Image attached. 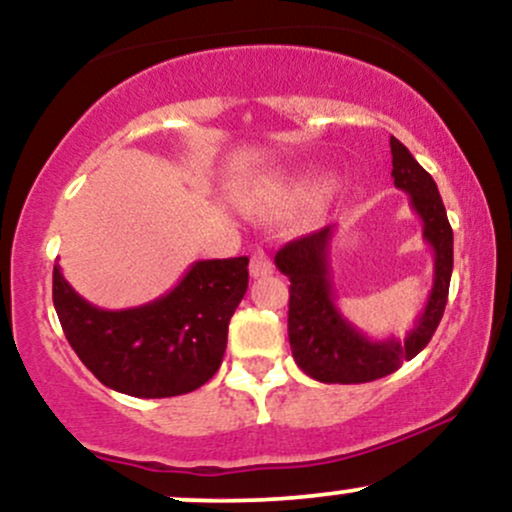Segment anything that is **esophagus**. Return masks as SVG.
<instances>
[{"label": "esophagus", "mask_w": 512, "mask_h": 512, "mask_svg": "<svg viewBox=\"0 0 512 512\" xmlns=\"http://www.w3.org/2000/svg\"><path fill=\"white\" fill-rule=\"evenodd\" d=\"M272 269H274L272 257H269L267 252L257 250L255 255H252V260H250V274H252V279H260V276L272 274Z\"/></svg>", "instance_id": "esophagus-1"}]
</instances>
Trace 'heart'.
Returning <instances> with one entry per match:
<instances>
[{"mask_svg":"<svg viewBox=\"0 0 512 512\" xmlns=\"http://www.w3.org/2000/svg\"><path fill=\"white\" fill-rule=\"evenodd\" d=\"M332 180L327 175H303L286 182H276L267 190V199L276 204H315L330 192Z\"/></svg>","mask_w":512,"mask_h":512,"instance_id":"heart-1","label":"heart"}]
</instances>
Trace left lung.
I'll list each match as a JSON object with an SVG mask.
<instances>
[{
    "label": "left lung",
    "mask_w": 512,
    "mask_h": 512,
    "mask_svg": "<svg viewBox=\"0 0 512 512\" xmlns=\"http://www.w3.org/2000/svg\"><path fill=\"white\" fill-rule=\"evenodd\" d=\"M392 178L409 195L411 209L424 221V240L433 248V289L424 313L404 339H370L356 330L334 303L330 243L334 226L291 240L274 255L289 276V342L298 368L320 383L356 385L395 373L431 342L448 303L452 276V228L438 185L399 139L390 137Z\"/></svg>",
    "instance_id": "8db88e82"
}]
</instances>
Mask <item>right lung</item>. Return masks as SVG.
<instances>
[{
  "mask_svg": "<svg viewBox=\"0 0 512 512\" xmlns=\"http://www.w3.org/2000/svg\"><path fill=\"white\" fill-rule=\"evenodd\" d=\"M248 291V257L199 260L156 301L103 310L52 272V303L81 363L105 387L142 399L185 395L221 366L228 322Z\"/></svg>",
  "mask_w": 512,
  "mask_h": 512,
  "instance_id": "add662e5",
  "label": "right lung"
}]
</instances>
